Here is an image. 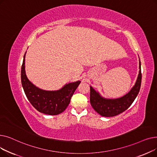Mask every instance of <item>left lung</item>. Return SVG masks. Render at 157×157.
<instances>
[{
  "mask_svg": "<svg viewBox=\"0 0 157 157\" xmlns=\"http://www.w3.org/2000/svg\"><path fill=\"white\" fill-rule=\"evenodd\" d=\"M141 69L139 59V73L134 86L130 91L117 99H105L90 86V104L94 109L102 117H111L127 110L133 103L140 90L141 84Z\"/></svg>",
  "mask_w": 157,
  "mask_h": 157,
  "instance_id": "obj_1",
  "label": "left lung"
}]
</instances>
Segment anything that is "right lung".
<instances>
[{"mask_svg":"<svg viewBox=\"0 0 157 157\" xmlns=\"http://www.w3.org/2000/svg\"><path fill=\"white\" fill-rule=\"evenodd\" d=\"M25 57L21 70V80L28 100L39 112L56 115L65 110L69 104L71 98L79 85V81L65 85L57 91H46L36 87L28 79L25 71Z\"/></svg>","mask_w":157,"mask_h":157,"instance_id":"obj_1","label":"right lung"}]
</instances>
